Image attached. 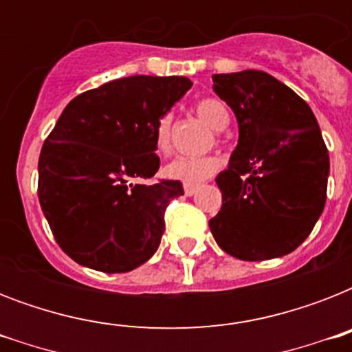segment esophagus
<instances>
[{
	"mask_svg": "<svg viewBox=\"0 0 352 352\" xmlns=\"http://www.w3.org/2000/svg\"><path fill=\"white\" fill-rule=\"evenodd\" d=\"M197 188L199 186H195V184H184V195L190 197V195H193V193L197 192Z\"/></svg>",
	"mask_w": 352,
	"mask_h": 352,
	"instance_id": "1",
	"label": "esophagus"
}]
</instances>
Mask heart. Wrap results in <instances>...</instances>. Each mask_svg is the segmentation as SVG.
<instances>
[{
    "mask_svg": "<svg viewBox=\"0 0 352 352\" xmlns=\"http://www.w3.org/2000/svg\"><path fill=\"white\" fill-rule=\"evenodd\" d=\"M193 109L199 118H203L214 129H223L230 122L228 109L215 98H201L195 102ZM171 126H173V118L168 113L157 120L155 148L160 155H168L171 151ZM219 170L221 160L214 155H206V157H179L166 166L164 173L182 184H201V182L208 181L210 177H214Z\"/></svg>",
    "mask_w": 352,
    "mask_h": 352,
    "instance_id": "obj_1",
    "label": "heart"
}]
</instances>
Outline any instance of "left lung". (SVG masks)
<instances>
[{"mask_svg": "<svg viewBox=\"0 0 352 352\" xmlns=\"http://www.w3.org/2000/svg\"><path fill=\"white\" fill-rule=\"evenodd\" d=\"M214 91L235 113L239 142L217 175L223 206L210 230L243 261L296 250L327 199L329 151L307 102L263 71L214 74Z\"/></svg>", "mask_w": 352, "mask_h": 352, "instance_id": "8db88e82", "label": "left lung"}]
</instances>
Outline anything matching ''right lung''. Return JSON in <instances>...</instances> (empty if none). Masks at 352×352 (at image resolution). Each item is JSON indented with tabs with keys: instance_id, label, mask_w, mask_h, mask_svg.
I'll use <instances>...</instances> for the list:
<instances>
[{
	"instance_id": "right-lung-1",
	"label": "right lung",
	"mask_w": 352,
	"mask_h": 352,
	"mask_svg": "<svg viewBox=\"0 0 352 352\" xmlns=\"http://www.w3.org/2000/svg\"><path fill=\"white\" fill-rule=\"evenodd\" d=\"M190 87L184 76L138 74L85 91L63 109L41 148L38 199L71 259L115 274L157 252L166 208L184 190L179 181H153L155 126Z\"/></svg>"
}]
</instances>
